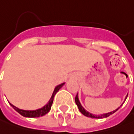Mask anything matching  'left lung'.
Returning a JSON list of instances; mask_svg holds the SVG:
<instances>
[{
  "label": "left lung",
  "mask_w": 134,
  "mask_h": 134,
  "mask_svg": "<svg viewBox=\"0 0 134 134\" xmlns=\"http://www.w3.org/2000/svg\"><path fill=\"white\" fill-rule=\"evenodd\" d=\"M127 96L128 95L126 96V99H127ZM75 103H76L77 106L78 107V109L80 110V112L83 115H84L85 116H86V117H88V118H97V119H101V118H107V117H108V116L111 115H113V113H115L118 110V109H119L120 107L122 106V104H121V106L118 107V108H117L115 110H113V112H110V113H106V114H102V115H93V114H91V113H90L89 112H88L86 111V109H84L83 107V106L81 105V104H80V101H79V99H78V96H77H77H75Z\"/></svg>",
  "instance_id": "left-lung-1"
}]
</instances>
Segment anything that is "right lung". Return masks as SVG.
<instances>
[{"label":"right lung","instance_id":"right-lung-1","mask_svg":"<svg viewBox=\"0 0 134 134\" xmlns=\"http://www.w3.org/2000/svg\"><path fill=\"white\" fill-rule=\"evenodd\" d=\"M64 83H61V84H59V85H58V86H57L55 87L54 92L52 93V96H51V99L48 101V102L45 106L43 107L42 108H40V109H35V110H25V109H19L18 107H15L14 105H13L11 103H9V104H10V105H11L17 113H19L21 115L24 116V117H26V118H38V117L43 116L45 115L46 114H47V113L50 111L51 105H52V104H53V101H54V96H55V94L57 93L58 91H59V90L61 88L64 86Z\"/></svg>","mask_w":134,"mask_h":134}]
</instances>
